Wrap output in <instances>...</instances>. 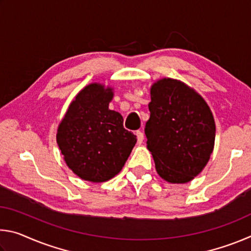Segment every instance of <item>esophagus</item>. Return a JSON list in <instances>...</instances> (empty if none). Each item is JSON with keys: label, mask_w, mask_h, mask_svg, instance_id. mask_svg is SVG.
Instances as JSON below:
<instances>
[{"label": "esophagus", "mask_w": 251, "mask_h": 251, "mask_svg": "<svg viewBox=\"0 0 251 251\" xmlns=\"http://www.w3.org/2000/svg\"><path fill=\"white\" fill-rule=\"evenodd\" d=\"M136 136H137V142L139 144H142L143 141H144V133L141 130H137L136 131Z\"/></svg>", "instance_id": "1"}]
</instances>
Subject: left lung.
Listing matches in <instances>:
<instances>
[{
  "instance_id": "left-lung-1",
  "label": "left lung",
  "mask_w": 251,
  "mask_h": 251,
  "mask_svg": "<svg viewBox=\"0 0 251 251\" xmlns=\"http://www.w3.org/2000/svg\"><path fill=\"white\" fill-rule=\"evenodd\" d=\"M147 148L158 175L185 184L201 173L214 151L216 126L205 100L188 85L161 78L151 88Z\"/></svg>"
}]
</instances>
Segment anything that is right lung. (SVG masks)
I'll return each mask as SVG.
<instances>
[{"mask_svg": "<svg viewBox=\"0 0 251 251\" xmlns=\"http://www.w3.org/2000/svg\"><path fill=\"white\" fill-rule=\"evenodd\" d=\"M113 96L112 87L87 85L58 125L56 142L65 163L84 180L103 182L116 176L137 142L124 128L121 114L108 108Z\"/></svg>", "mask_w": 251, "mask_h": 251, "instance_id": "right-lung-1", "label": "right lung"}]
</instances>
